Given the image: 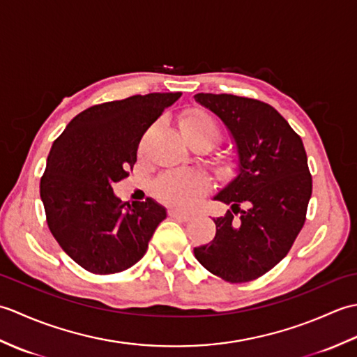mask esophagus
Here are the masks:
<instances>
[{
    "instance_id": "1",
    "label": "esophagus",
    "mask_w": 357,
    "mask_h": 357,
    "mask_svg": "<svg viewBox=\"0 0 357 357\" xmlns=\"http://www.w3.org/2000/svg\"><path fill=\"white\" fill-rule=\"evenodd\" d=\"M169 216L174 218V219H179V221H188V219L193 218L192 213H187V211H179L176 208L169 210Z\"/></svg>"
}]
</instances>
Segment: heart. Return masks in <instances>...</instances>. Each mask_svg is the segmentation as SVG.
<instances>
[{"instance_id":"1","label":"heart","mask_w":357,"mask_h":357,"mask_svg":"<svg viewBox=\"0 0 357 357\" xmlns=\"http://www.w3.org/2000/svg\"><path fill=\"white\" fill-rule=\"evenodd\" d=\"M179 132L187 142L202 141L211 147L221 138V130L216 121L207 112L201 109H188L181 113L178 119ZM230 161L225 162V167ZM208 181L199 172L176 170L162 174L156 183L158 198L170 204L173 207L187 208L198 202L201 196L207 192Z\"/></svg>"}]
</instances>
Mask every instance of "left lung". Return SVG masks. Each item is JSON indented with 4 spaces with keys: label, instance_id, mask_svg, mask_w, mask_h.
<instances>
[{
    "label": "left lung",
    "instance_id": "obj_1",
    "mask_svg": "<svg viewBox=\"0 0 357 357\" xmlns=\"http://www.w3.org/2000/svg\"><path fill=\"white\" fill-rule=\"evenodd\" d=\"M195 101L221 118L238 153V174L213 196L231 210L195 257L227 282H248L282 261L304 227L313 187L304 144L270 104L227 93Z\"/></svg>",
    "mask_w": 357,
    "mask_h": 357
}]
</instances>
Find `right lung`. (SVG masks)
<instances>
[{
	"mask_svg": "<svg viewBox=\"0 0 357 357\" xmlns=\"http://www.w3.org/2000/svg\"><path fill=\"white\" fill-rule=\"evenodd\" d=\"M181 95H135L93 105L53 142L40 184L45 218L59 247L87 271L130 268L167 218L156 201L123 202L112 185L128 176L142 135Z\"/></svg>",
	"mask_w": 357,
	"mask_h": 357,
	"instance_id": "right-lung-1",
	"label": "right lung"
}]
</instances>
